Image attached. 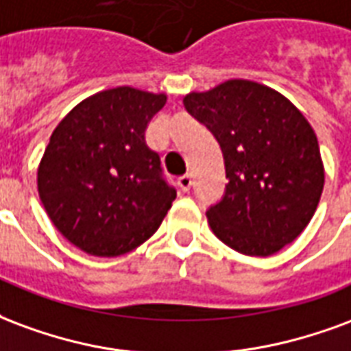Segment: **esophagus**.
I'll return each instance as SVG.
<instances>
[{"instance_id":"esophagus-1","label":"esophagus","mask_w":351,"mask_h":351,"mask_svg":"<svg viewBox=\"0 0 351 351\" xmlns=\"http://www.w3.org/2000/svg\"><path fill=\"white\" fill-rule=\"evenodd\" d=\"M178 185L181 186V191H189L191 186H193V178L189 176V173H185V176H181V178L178 179Z\"/></svg>"}]
</instances>
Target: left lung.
<instances>
[{
	"mask_svg": "<svg viewBox=\"0 0 351 351\" xmlns=\"http://www.w3.org/2000/svg\"><path fill=\"white\" fill-rule=\"evenodd\" d=\"M183 102L224 155L226 193L207 211L213 234L247 256H271L298 239L326 181L305 116L282 93L239 78L193 91Z\"/></svg>",
	"mask_w": 351,
	"mask_h": 351,
	"instance_id": "8db88e82",
	"label": "left lung"
}]
</instances>
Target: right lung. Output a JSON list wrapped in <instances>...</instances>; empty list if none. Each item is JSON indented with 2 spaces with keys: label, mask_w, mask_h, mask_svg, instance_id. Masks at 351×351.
I'll return each mask as SVG.
<instances>
[{
  "label": "right lung",
  "mask_w": 351,
  "mask_h": 351,
  "mask_svg": "<svg viewBox=\"0 0 351 351\" xmlns=\"http://www.w3.org/2000/svg\"><path fill=\"white\" fill-rule=\"evenodd\" d=\"M165 93L106 89L78 102L53 129L37 170L46 215L91 256L114 258L157 232L176 200L158 153L145 144Z\"/></svg>",
  "instance_id": "right-lung-1"
}]
</instances>
